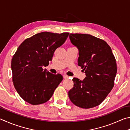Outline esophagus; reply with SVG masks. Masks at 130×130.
<instances>
[{
  "label": "esophagus",
  "mask_w": 130,
  "mask_h": 130,
  "mask_svg": "<svg viewBox=\"0 0 130 130\" xmlns=\"http://www.w3.org/2000/svg\"><path fill=\"white\" fill-rule=\"evenodd\" d=\"M63 78L64 79H69V76L66 75H63Z\"/></svg>",
  "instance_id": "1"
}]
</instances>
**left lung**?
Instances as JSON below:
<instances>
[{"instance_id": "obj_1", "label": "left lung", "mask_w": 130, "mask_h": 130, "mask_svg": "<svg viewBox=\"0 0 130 130\" xmlns=\"http://www.w3.org/2000/svg\"><path fill=\"white\" fill-rule=\"evenodd\" d=\"M69 38L79 51L78 63L86 78H74L69 96L75 105L90 108L99 105L112 90L117 74L115 57L105 41L88 34H70Z\"/></svg>"}]
</instances>
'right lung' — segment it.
Here are the masks:
<instances>
[{"mask_svg":"<svg viewBox=\"0 0 130 130\" xmlns=\"http://www.w3.org/2000/svg\"><path fill=\"white\" fill-rule=\"evenodd\" d=\"M69 35L42 32L26 39L18 47L11 61L12 81L26 102L33 105L47 102L63 80L61 75L50 73L43 67L48 65L55 51Z\"/></svg>","mask_w":130,"mask_h":130,"instance_id":"right-lung-1","label":"right lung"}]
</instances>
